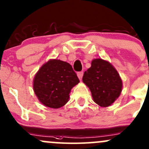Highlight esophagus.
<instances>
[{"label": "esophagus", "mask_w": 149, "mask_h": 149, "mask_svg": "<svg viewBox=\"0 0 149 149\" xmlns=\"http://www.w3.org/2000/svg\"><path fill=\"white\" fill-rule=\"evenodd\" d=\"M83 76V71L78 72V77L80 79V81H81V80H82Z\"/></svg>", "instance_id": "obj_1"}]
</instances>
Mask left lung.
I'll use <instances>...</instances> for the list:
<instances>
[{"label":"left lung","instance_id":"left-lung-1","mask_svg":"<svg viewBox=\"0 0 149 149\" xmlns=\"http://www.w3.org/2000/svg\"><path fill=\"white\" fill-rule=\"evenodd\" d=\"M83 82L91 90L93 100L101 107L111 105L120 95L122 81L114 67L102 58H95L84 72Z\"/></svg>","mask_w":149,"mask_h":149}]
</instances>
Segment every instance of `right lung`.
Segmentation results:
<instances>
[{"instance_id": "right-lung-1", "label": "right lung", "mask_w": 149, "mask_h": 149, "mask_svg": "<svg viewBox=\"0 0 149 149\" xmlns=\"http://www.w3.org/2000/svg\"><path fill=\"white\" fill-rule=\"evenodd\" d=\"M79 82L69 63L59 59H51L36 73L33 89L41 103L57 109L66 104L71 90Z\"/></svg>"}]
</instances>
